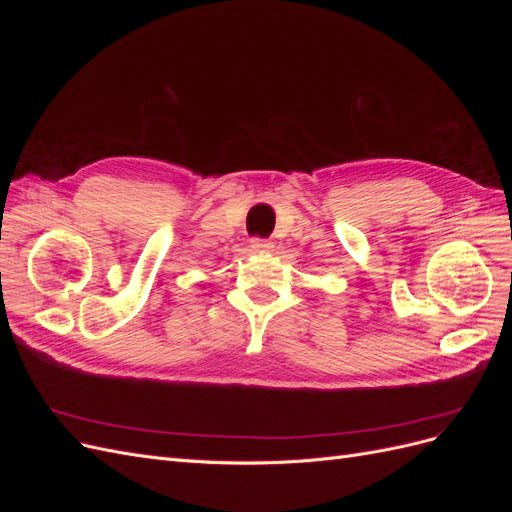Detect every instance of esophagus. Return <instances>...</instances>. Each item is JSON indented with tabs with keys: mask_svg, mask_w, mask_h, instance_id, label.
Segmentation results:
<instances>
[{
	"mask_svg": "<svg viewBox=\"0 0 512 512\" xmlns=\"http://www.w3.org/2000/svg\"><path fill=\"white\" fill-rule=\"evenodd\" d=\"M250 247L254 252H269L271 247H273V243H271V239H262V237H254L252 241H250Z\"/></svg>",
	"mask_w": 512,
	"mask_h": 512,
	"instance_id": "obj_1",
	"label": "esophagus"
}]
</instances>
